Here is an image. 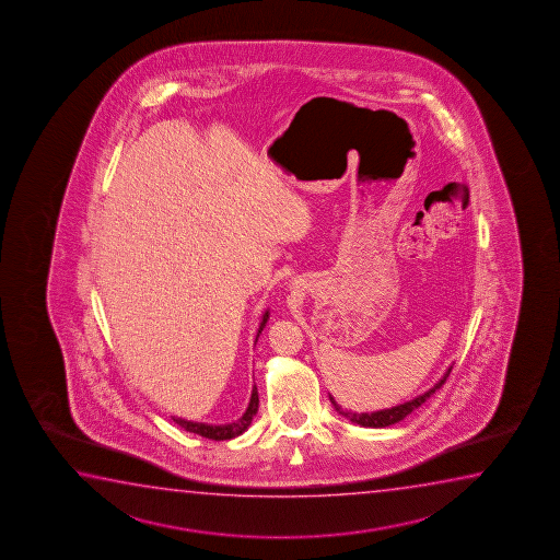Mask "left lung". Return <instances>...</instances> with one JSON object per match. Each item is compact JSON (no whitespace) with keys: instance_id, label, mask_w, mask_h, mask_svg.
<instances>
[{"instance_id":"1","label":"left lung","mask_w":560,"mask_h":560,"mask_svg":"<svg viewBox=\"0 0 560 560\" xmlns=\"http://www.w3.org/2000/svg\"><path fill=\"white\" fill-rule=\"evenodd\" d=\"M450 373H452V368L445 371V375L440 378V383L434 384L429 392H424V394L417 396V398L409 399L406 404H399V406L390 407V409H383V411H373V413H352V411H346V409L338 406L335 398L329 394L330 404H332L338 413L346 417L348 421L355 422V424H360V427H369V429H384V427H390V424L404 421L407 415L415 411L417 407H421L422 404H424V401H427V399L438 390V388H442V384L445 383V378L450 376Z\"/></svg>"}]
</instances>
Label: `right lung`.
<instances>
[{
  "instance_id": "obj_1",
  "label": "right lung",
  "mask_w": 560,
  "mask_h": 560,
  "mask_svg": "<svg viewBox=\"0 0 560 560\" xmlns=\"http://www.w3.org/2000/svg\"><path fill=\"white\" fill-rule=\"evenodd\" d=\"M269 312H266L264 317H261L256 340H258L261 330L266 327ZM256 413H258V388L254 386L253 396H250V404L246 407L245 415H243L237 422H231V424H205V422L185 421V419H177V417H172V419H174V422L179 424L182 429L187 430V432H192V434H199V436L208 438V440H215V442H220V440H231V438L241 436V434L250 427L253 417Z\"/></svg>"
}]
</instances>
